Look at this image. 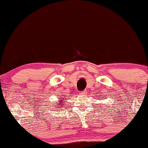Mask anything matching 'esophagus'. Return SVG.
I'll use <instances>...</instances> for the list:
<instances>
[{
	"mask_svg": "<svg viewBox=\"0 0 148 148\" xmlns=\"http://www.w3.org/2000/svg\"><path fill=\"white\" fill-rule=\"evenodd\" d=\"M81 95H83V96H84L85 94H86V91H82V92H81Z\"/></svg>",
	"mask_w": 148,
	"mask_h": 148,
	"instance_id": "1",
	"label": "esophagus"
}]
</instances>
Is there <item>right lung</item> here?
<instances>
[{
    "instance_id": "add662e5",
    "label": "right lung",
    "mask_w": 148,
    "mask_h": 148,
    "mask_svg": "<svg viewBox=\"0 0 148 148\" xmlns=\"http://www.w3.org/2000/svg\"><path fill=\"white\" fill-rule=\"evenodd\" d=\"M64 99H65V98H62L61 99H60V103H58V104H62V103H63V102H62V100H64ZM58 105H61V104H58ZM58 108H60V107H59V106H58Z\"/></svg>"
}]
</instances>
